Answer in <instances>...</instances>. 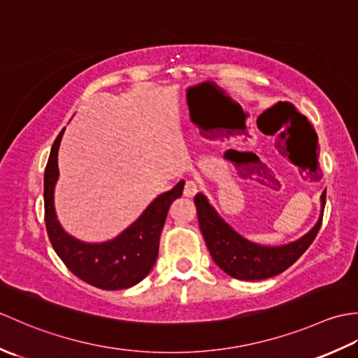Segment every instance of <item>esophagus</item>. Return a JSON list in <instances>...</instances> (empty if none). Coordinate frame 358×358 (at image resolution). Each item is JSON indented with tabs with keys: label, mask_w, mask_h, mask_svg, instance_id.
<instances>
[{
	"label": "esophagus",
	"mask_w": 358,
	"mask_h": 358,
	"mask_svg": "<svg viewBox=\"0 0 358 358\" xmlns=\"http://www.w3.org/2000/svg\"><path fill=\"white\" fill-rule=\"evenodd\" d=\"M196 192H199V186H196L195 181H187L186 186H185V196L192 199V196H195Z\"/></svg>",
	"instance_id": "1"
}]
</instances>
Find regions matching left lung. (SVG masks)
<instances>
[{"label": "left lung", "mask_w": 358, "mask_h": 358, "mask_svg": "<svg viewBox=\"0 0 358 358\" xmlns=\"http://www.w3.org/2000/svg\"><path fill=\"white\" fill-rule=\"evenodd\" d=\"M224 157L232 162L238 171L240 167H243V169H245V166L248 167V162H254V159L258 162V157L252 152L229 150L226 152ZM194 201L196 212H199L200 229L212 260L227 275L237 280L255 281L278 275V273L286 271L289 266H292L299 260L306 252V249L313 245L322 226L323 209L326 204V189L320 196V217H318L315 226L306 235H303L301 238L281 246L257 245V243L243 237L218 215V212L209 203L208 196L204 194H196Z\"/></svg>", "instance_id": "left-lung-1"}]
</instances>
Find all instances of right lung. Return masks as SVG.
<instances>
[{"label": "right lung", "mask_w": 358, "mask_h": 358, "mask_svg": "<svg viewBox=\"0 0 358 358\" xmlns=\"http://www.w3.org/2000/svg\"><path fill=\"white\" fill-rule=\"evenodd\" d=\"M64 129L50 149L44 172V218L49 240L57 255L72 273L104 291L132 287L148 275L158 257L159 235L171 204L183 195L185 181L152 201L143 214L115 238L85 243L67 234L59 224L53 203L58 181V149Z\"/></svg>", "instance_id": "right-lung-1"}]
</instances>
